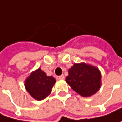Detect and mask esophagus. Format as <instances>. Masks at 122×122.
Masks as SVG:
<instances>
[{
    "label": "esophagus",
    "mask_w": 122,
    "mask_h": 122,
    "mask_svg": "<svg viewBox=\"0 0 122 122\" xmlns=\"http://www.w3.org/2000/svg\"><path fill=\"white\" fill-rule=\"evenodd\" d=\"M57 80H64V75H61V76H56Z\"/></svg>",
    "instance_id": "esophagus-1"
}]
</instances>
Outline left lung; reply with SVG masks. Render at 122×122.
I'll use <instances>...</instances> for the list:
<instances>
[{
    "instance_id": "left-lung-1",
    "label": "left lung",
    "mask_w": 122,
    "mask_h": 122,
    "mask_svg": "<svg viewBox=\"0 0 122 122\" xmlns=\"http://www.w3.org/2000/svg\"><path fill=\"white\" fill-rule=\"evenodd\" d=\"M68 72L66 82L82 97H90L100 90L101 74L96 66L85 63H75Z\"/></svg>"
}]
</instances>
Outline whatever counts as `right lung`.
<instances>
[{"mask_svg":"<svg viewBox=\"0 0 122 122\" xmlns=\"http://www.w3.org/2000/svg\"><path fill=\"white\" fill-rule=\"evenodd\" d=\"M56 83L55 78L47 76L40 68L32 71L24 81L25 88L31 96L37 100L42 101L51 94Z\"/></svg>","mask_w":122,"mask_h":122,"instance_id":"right-lung-1","label":"right lung"}]
</instances>
